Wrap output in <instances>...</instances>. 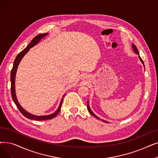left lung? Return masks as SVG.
Segmentation results:
<instances>
[{
  "instance_id": "8db88e82",
  "label": "left lung",
  "mask_w": 158,
  "mask_h": 158,
  "mask_svg": "<svg viewBox=\"0 0 158 158\" xmlns=\"http://www.w3.org/2000/svg\"><path fill=\"white\" fill-rule=\"evenodd\" d=\"M132 48H133V50H134V51L137 53V54H138V55H139V52H138V48H137V47L135 46V44H132ZM139 57V59H140V60L141 61V63H143V64L144 65V63H143V60H142V59L141 58V57L139 56H138ZM87 109H88V112H90V114H92L93 116H94V117L95 118H98V119H99V118H98V117H97V116H96L93 112H92V111L91 110H90V106H89V105H88V102H87ZM101 121H104V122H106V123H108L107 121H104V120H101Z\"/></svg>"
}]
</instances>
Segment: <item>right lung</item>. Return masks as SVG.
I'll use <instances>...</instances> for the list:
<instances>
[{"label":"right lung","mask_w":158,"mask_h":158,"mask_svg":"<svg viewBox=\"0 0 158 158\" xmlns=\"http://www.w3.org/2000/svg\"><path fill=\"white\" fill-rule=\"evenodd\" d=\"M46 35H47V33L39 34V35H37L36 37H35L33 39V40L31 41L30 43L28 46H27L26 48L24 50H23L22 52H20L17 55V56L16 57V58L14 60V63H13V68H12L11 71V77H10V79H11V97H12L13 101H14L15 104L16 105L17 108L19 110V111L21 112V114L24 116H25V117L27 118L28 119L36 120V121H43V120H47V119H53V118L56 117V116L60 112V108H61V105H62V102H63V99H62V100H61L60 105H59V106L57 109V110L56 112H54L53 114H50V115H43V116H37V115H34L30 114L27 112L26 111H25L24 110L21 106H20V105H19V103L18 102V101L17 99L16 95H15V74H16L17 67L19 66V64L20 63V61L21 60L22 58L24 57V55L29 51L30 48H31V47H33V46H35L37 43H38L39 42V40L41 39V38H43ZM64 96H63V98H64Z\"/></svg>","instance_id":"right-lung-1"}]
</instances>
